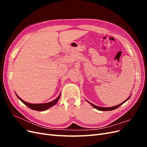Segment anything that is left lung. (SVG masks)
I'll list each match as a JSON object with an SVG mask.
<instances>
[{
  "label": "left lung",
  "instance_id": "left-lung-1",
  "mask_svg": "<svg viewBox=\"0 0 147 147\" xmlns=\"http://www.w3.org/2000/svg\"><path fill=\"white\" fill-rule=\"evenodd\" d=\"M130 97H131V96H129V97H127V99L126 100H124L123 102H122V103H121V104H118V105H116V106H113V107H99V106H96V105H94V104H92V103H91L90 102H89V101H88L87 100H86V101L88 102L89 104H90L91 106H92L93 107H94V109H97V110H100V111H111V110H115V109H117L118 107H119V106H121L122 104H123L124 102H126L130 98Z\"/></svg>",
  "mask_w": 147,
  "mask_h": 147
}]
</instances>
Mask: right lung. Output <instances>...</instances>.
<instances>
[{
	"label": "right lung",
	"instance_id": "obj_1",
	"mask_svg": "<svg viewBox=\"0 0 147 147\" xmlns=\"http://www.w3.org/2000/svg\"><path fill=\"white\" fill-rule=\"evenodd\" d=\"M16 96L24 104H25L26 106H28L29 108H30V109H32L34 110H37V111H44L48 109H50V107H51L52 106L55 105V104H57V102H58L60 97H61V93L58 96V97H57L56 99H55L54 100H53L51 102H47V103H44V104H30L29 103V102H26L24 100H23V99H21L20 97L17 95L16 93H15Z\"/></svg>",
	"mask_w": 147,
	"mask_h": 147
}]
</instances>
